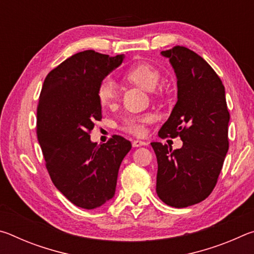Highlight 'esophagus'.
<instances>
[{
	"label": "esophagus",
	"mask_w": 254,
	"mask_h": 254,
	"mask_svg": "<svg viewBox=\"0 0 254 254\" xmlns=\"http://www.w3.org/2000/svg\"><path fill=\"white\" fill-rule=\"evenodd\" d=\"M147 142H144V141H141V140H134L132 142L133 147H141V145H145Z\"/></svg>",
	"instance_id": "obj_1"
}]
</instances>
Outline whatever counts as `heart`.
Instances as JSON below:
<instances>
[{"label": "heart", "mask_w": 254, "mask_h": 254, "mask_svg": "<svg viewBox=\"0 0 254 254\" xmlns=\"http://www.w3.org/2000/svg\"><path fill=\"white\" fill-rule=\"evenodd\" d=\"M160 71L156 67L148 63H139L131 66L124 74L128 83L144 89V91L152 92L160 80ZM98 102L102 106L112 107L117 103L119 98L118 87L113 80H103L97 88ZM153 121L151 114L130 115L123 120L122 130L134 135H143L145 133V126Z\"/></svg>", "instance_id": "1"}]
</instances>
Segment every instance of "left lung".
Masks as SVG:
<instances>
[{"label": "left lung", "mask_w": 254, "mask_h": 254, "mask_svg": "<svg viewBox=\"0 0 254 254\" xmlns=\"http://www.w3.org/2000/svg\"><path fill=\"white\" fill-rule=\"evenodd\" d=\"M177 77L178 101L159 136H180L173 150L152 142L157 156L156 191L163 203L183 208L207 198L213 191L229 150L225 88L205 60L186 47L161 51Z\"/></svg>", "instance_id": "8db88e82"}]
</instances>
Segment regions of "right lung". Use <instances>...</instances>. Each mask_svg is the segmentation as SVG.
Listing matches in <instances>:
<instances>
[{
    "instance_id": "obj_1",
    "label": "right lung",
    "mask_w": 254,
    "mask_h": 254,
    "mask_svg": "<svg viewBox=\"0 0 254 254\" xmlns=\"http://www.w3.org/2000/svg\"><path fill=\"white\" fill-rule=\"evenodd\" d=\"M124 55L85 50L54 68L42 85L37 107V136L56 188L81 208L100 207L113 198L120 166L131 142L114 134L106 143L91 141L102 119L97 88Z\"/></svg>"
}]
</instances>
